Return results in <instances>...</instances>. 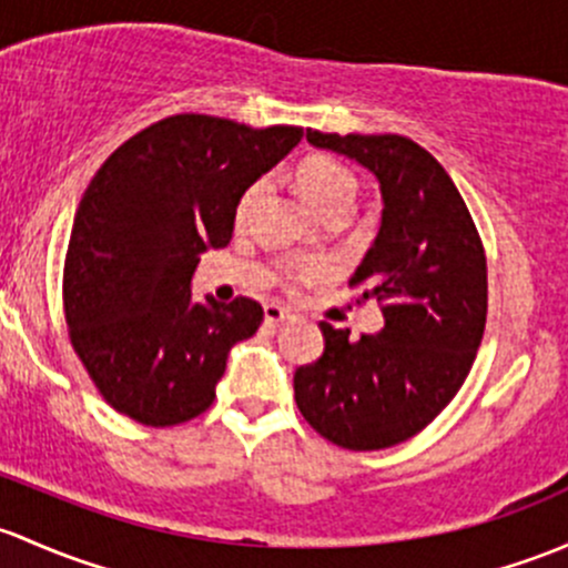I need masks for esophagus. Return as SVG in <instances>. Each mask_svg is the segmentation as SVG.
<instances>
[{"mask_svg": "<svg viewBox=\"0 0 568 568\" xmlns=\"http://www.w3.org/2000/svg\"><path fill=\"white\" fill-rule=\"evenodd\" d=\"M291 315H294V313H291L285 304H277V302L264 304V318L268 321V324H283V321H288Z\"/></svg>", "mask_w": 568, "mask_h": 568, "instance_id": "obj_1", "label": "esophagus"}]
</instances>
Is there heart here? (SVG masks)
<instances>
[{"label": "heart", "instance_id": "heart-1", "mask_svg": "<svg viewBox=\"0 0 568 568\" xmlns=\"http://www.w3.org/2000/svg\"><path fill=\"white\" fill-rule=\"evenodd\" d=\"M296 187L304 195L310 206L326 217L329 212H351L356 199V179L345 165H339L332 158H310L304 160L296 171ZM264 190V182L250 184L247 193L239 201V214H247V209L255 204V199ZM324 264L315 258L300 261V264L288 266V280L291 283H310V280L321 277Z\"/></svg>", "mask_w": 568, "mask_h": 568}]
</instances>
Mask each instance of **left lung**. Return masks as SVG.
<instances>
[{
    "mask_svg": "<svg viewBox=\"0 0 568 568\" xmlns=\"http://www.w3.org/2000/svg\"><path fill=\"white\" fill-rule=\"evenodd\" d=\"M315 149L354 160L381 190V229L351 285L384 302V329L351 339L321 324L324 354L294 373L315 433L354 452L425 429L463 386L487 318V261L444 165L405 135L307 130Z\"/></svg>",
    "mask_w": 568,
    "mask_h": 568,
    "instance_id": "left-lung-1",
    "label": "left lung"
}]
</instances>
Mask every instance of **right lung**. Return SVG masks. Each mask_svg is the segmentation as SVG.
<instances>
[{
	"label": "right lung",
	"instance_id": "right-lung-1",
	"mask_svg": "<svg viewBox=\"0 0 568 568\" xmlns=\"http://www.w3.org/2000/svg\"><path fill=\"white\" fill-rule=\"evenodd\" d=\"M302 128L253 130L179 113L124 141L89 182L64 261L70 339L105 403L149 427L212 405L231 348L264 321L258 302H193L201 253L234 234L236 206Z\"/></svg>",
	"mask_w": 568,
	"mask_h": 568
}]
</instances>
